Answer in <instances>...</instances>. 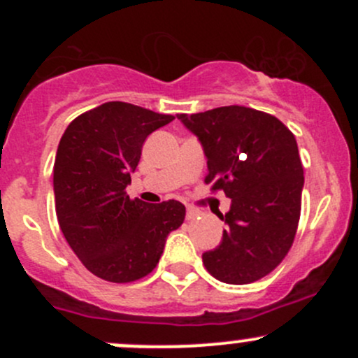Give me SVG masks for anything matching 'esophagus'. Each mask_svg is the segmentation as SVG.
Segmentation results:
<instances>
[{"label": "esophagus", "instance_id": "1", "mask_svg": "<svg viewBox=\"0 0 358 358\" xmlns=\"http://www.w3.org/2000/svg\"><path fill=\"white\" fill-rule=\"evenodd\" d=\"M199 216V211L196 208H187V220H194Z\"/></svg>", "mask_w": 358, "mask_h": 358}]
</instances>
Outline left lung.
<instances>
[{
	"instance_id": "1",
	"label": "left lung",
	"mask_w": 358,
	"mask_h": 358,
	"mask_svg": "<svg viewBox=\"0 0 358 358\" xmlns=\"http://www.w3.org/2000/svg\"><path fill=\"white\" fill-rule=\"evenodd\" d=\"M178 119L204 147L206 185L232 199L220 215L222 243L202 255L206 270L227 284L259 280L286 258L298 230L305 176L294 135L275 115L243 106Z\"/></svg>"
}]
</instances>
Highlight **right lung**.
Wrapping results in <instances>:
<instances>
[{
    "mask_svg": "<svg viewBox=\"0 0 358 358\" xmlns=\"http://www.w3.org/2000/svg\"><path fill=\"white\" fill-rule=\"evenodd\" d=\"M173 119L107 102L78 115L60 138L53 166L57 218L69 246L100 279L126 284L149 275L168 234L185 220L182 202L150 206L126 194L145 138Z\"/></svg>",
    "mask_w": 358,
    "mask_h": 358,
    "instance_id": "add662e5",
    "label": "right lung"
}]
</instances>
